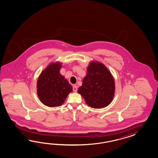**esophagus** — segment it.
I'll return each mask as SVG.
<instances>
[{"instance_id": "esophagus-1", "label": "esophagus", "mask_w": 158, "mask_h": 158, "mask_svg": "<svg viewBox=\"0 0 158 158\" xmlns=\"http://www.w3.org/2000/svg\"><path fill=\"white\" fill-rule=\"evenodd\" d=\"M77 86L76 85H73V91H74V92H77Z\"/></svg>"}]
</instances>
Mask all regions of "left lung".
<instances>
[{
  "mask_svg": "<svg viewBox=\"0 0 158 158\" xmlns=\"http://www.w3.org/2000/svg\"><path fill=\"white\" fill-rule=\"evenodd\" d=\"M87 72L77 92L91 108L108 106L115 93V81L110 72L102 63L93 61L89 64Z\"/></svg>",
  "mask_w": 158,
  "mask_h": 158,
  "instance_id": "1",
  "label": "left lung"
}]
</instances>
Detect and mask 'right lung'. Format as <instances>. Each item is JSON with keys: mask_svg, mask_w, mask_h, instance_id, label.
<instances>
[{"mask_svg": "<svg viewBox=\"0 0 158 158\" xmlns=\"http://www.w3.org/2000/svg\"><path fill=\"white\" fill-rule=\"evenodd\" d=\"M61 64H51L41 73L37 82L38 96L44 105L56 107L62 105L72 87L60 73Z\"/></svg>", "mask_w": 158, "mask_h": 158, "instance_id": "1", "label": "right lung"}]
</instances>
